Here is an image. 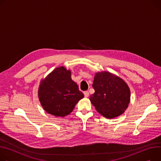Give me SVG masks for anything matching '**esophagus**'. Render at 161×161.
I'll return each instance as SVG.
<instances>
[{"mask_svg": "<svg viewBox=\"0 0 161 161\" xmlns=\"http://www.w3.org/2000/svg\"><path fill=\"white\" fill-rule=\"evenodd\" d=\"M83 93H84V95L85 97H88V96H89V92L88 91H84Z\"/></svg>", "mask_w": 161, "mask_h": 161, "instance_id": "esophagus-1", "label": "esophagus"}]
</instances>
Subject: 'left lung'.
Returning <instances> with one entry per match:
<instances>
[{"instance_id": "left-lung-1", "label": "left lung", "mask_w": 161, "mask_h": 161, "mask_svg": "<svg viewBox=\"0 0 161 161\" xmlns=\"http://www.w3.org/2000/svg\"><path fill=\"white\" fill-rule=\"evenodd\" d=\"M90 100L97 111L108 119L122 114L130 101V90L124 80L108 72L96 73Z\"/></svg>"}]
</instances>
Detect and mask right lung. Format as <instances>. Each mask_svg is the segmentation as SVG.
Listing matches in <instances>:
<instances>
[{"label": "right lung", "instance_id": "1", "mask_svg": "<svg viewBox=\"0 0 161 161\" xmlns=\"http://www.w3.org/2000/svg\"><path fill=\"white\" fill-rule=\"evenodd\" d=\"M38 95L43 109L57 117L70 114L84 96L72 80L70 71L64 67L56 69L41 81Z\"/></svg>", "mask_w": 161, "mask_h": 161}]
</instances>
